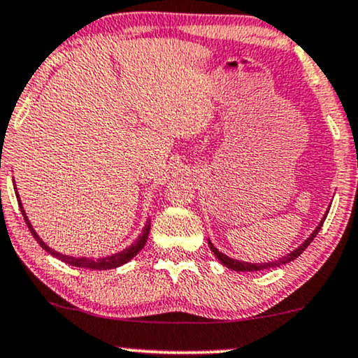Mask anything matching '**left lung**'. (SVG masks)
Here are the masks:
<instances>
[{
  "mask_svg": "<svg viewBox=\"0 0 358 358\" xmlns=\"http://www.w3.org/2000/svg\"><path fill=\"white\" fill-rule=\"evenodd\" d=\"M327 213H329V210H327L326 213H324L322 220L319 222V225L315 227V230L313 231V234L309 235V238H308V240H304L303 243H301L298 248L292 250V252H291V253H287L286 257H282V258H280V259H276V262H268V263H248V262H240V259H234V258L227 257L225 253L219 252V250H217L215 247H213L210 240H208V247H210V250L213 252V255H215V257L219 258V262H220L222 264H224V266L229 268V270H234V271H262V270H270V268L281 266V264H286V263L292 262V259L298 258L299 255L303 253L304 250L309 247L310 241H313V240L315 238V235L319 234V230H321V227H322V224H324V220H326Z\"/></svg>",
  "mask_w": 358,
  "mask_h": 358,
  "instance_id": "left-lung-1",
  "label": "left lung"
}]
</instances>
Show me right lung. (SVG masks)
I'll return each mask as SVG.
<instances>
[{
    "mask_svg": "<svg viewBox=\"0 0 358 358\" xmlns=\"http://www.w3.org/2000/svg\"><path fill=\"white\" fill-rule=\"evenodd\" d=\"M13 180H15V179H13ZM15 189H16V187H15ZM16 197H17V203H20V208H21V212H22V217H24L26 224H27V227H29L32 236H34V238L37 240V243H39L41 247H43V248L45 250V252L52 255V257L59 258L60 262H64V263H67V264H72V266H77V268H85V270H100V271H103V270H113V268H118V266H122V264L128 263L129 259L136 257V255L143 250V247H145L146 241H148V235H150V230H151V220H148L146 225L143 227L141 235H139L138 238L134 240L133 243L129 245L128 248H124V250H122V252H118V253L110 255V257H101V258L71 257V255H64V253L55 252V250L50 248L48 243H44L43 238H41V236L36 234V230L32 229V225H31L29 219H27L24 208H22L21 199H20V196H17V190H16Z\"/></svg>",
    "mask_w": 358,
    "mask_h": 358,
    "instance_id": "add662e5",
    "label": "right lung"
}]
</instances>
